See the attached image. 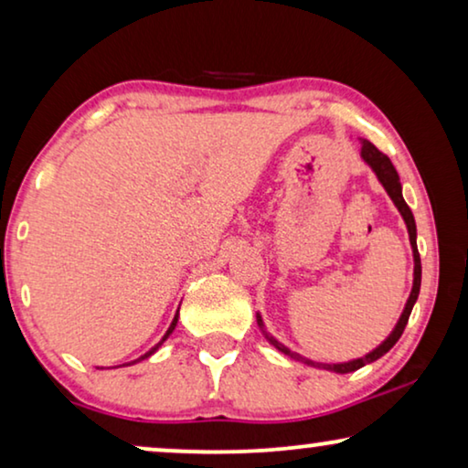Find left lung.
<instances>
[{
	"label": "left lung",
	"mask_w": 468,
	"mask_h": 468,
	"mask_svg": "<svg viewBox=\"0 0 468 468\" xmlns=\"http://www.w3.org/2000/svg\"><path fill=\"white\" fill-rule=\"evenodd\" d=\"M362 143V151L360 155L364 162H367L370 168H373V172L377 175V178H379V183L383 185V189L388 191V196L392 197L394 207L399 208V213L402 215V219H405V226H407V232H409V242H411V249H413V261H415V268H413V287H411V293H409V300L405 304V309H402V315L399 319V324L394 325V330L389 332V336L383 341L379 347H375L373 351H368L367 356L364 357H356V360H349V362H338V364H324V362H315V360H309V357H303L300 354H296V351H292L290 347H285L283 343H279L277 338L271 336L264 328V322H261V315L258 313V325L261 328V332H264V336L268 338V343L272 345L274 349H279L281 354L290 356L292 360H298V362H304L309 364V367H315V368H324V370H332V373H354V370L367 367V364L379 360L381 356H386L389 349L394 347L396 341L402 336V332H405V325L409 322V315H411L413 311V304L415 300H418L420 296V285H421V261H420V253H418V229H415V219H413V213L411 208L407 207L405 197H402V185H400V178H399V172H396V168L392 165V162H389L388 155H383V153L377 149V146L373 143H368V140H360Z\"/></svg>",
	"instance_id": "8db88e82"
}]
</instances>
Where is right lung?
Wrapping results in <instances>:
<instances>
[{
  "label": "right lung",
  "mask_w": 468,
  "mask_h": 468,
  "mask_svg": "<svg viewBox=\"0 0 468 468\" xmlns=\"http://www.w3.org/2000/svg\"><path fill=\"white\" fill-rule=\"evenodd\" d=\"M176 322H178V311H176V315H175V319H172V324H170V328L168 330H165V335H164V338H162V341H159L157 345H155V347H151L149 351H146V354L144 356H140L138 357V360H146V357H149V356H153V354H155V351L159 349V347H162V345H164V341H165V338H168L170 335H172V332H175V328H176ZM136 360V362H138Z\"/></svg>",
  "instance_id": "right-lung-1"
}]
</instances>
